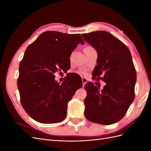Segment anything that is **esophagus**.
<instances>
[{"label":"esophagus","mask_w":151,"mask_h":151,"mask_svg":"<svg viewBox=\"0 0 151 151\" xmlns=\"http://www.w3.org/2000/svg\"><path fill=\"white\" fill-rule=\"evenodd\" d=\"M82 81H83V87H84L85 86V84L87 83L88 81H87V79H86V78H83L82 79Z\"/></svg>","instance_id":"34e87169"}]
</instances>
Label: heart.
<instances>
[{"instance_id":"1","label":"heart","mask_w":151,"mask_h":151,"mask_svg":"<svg viewBox=\"0 0 151 151\" xmlns=\"http://www.w3.org/2000/svg\"><path fill=\"white\" fill-rule=\"evenodd\" d=\"M92 48V47H86L84 48V50H85V49H88V48Z\"/></svg>"}]
</instances>
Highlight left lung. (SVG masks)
Segmentation results:
<instances>
[{
  "instance_id": "left-lung-1",
  "label": "left lung",
  "mask_w": 151,
  "mask_h": 151,
  "mask_svg": "<svg viewBox=\"0 0 151 151\" xmlns=\"http://www.w3.org/2000/svg\"><path fill=\"white\" fill-rule=\"evenodd\" d=\"M82 36L98 53L93 79L106 84L101 90L91 82L86 84L84 115L91 122L113 124L125 116L135 98L137 75L131 53L124 43L106 31Z\"/></svg>"
}]
</instances>
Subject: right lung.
<instances>
[{"label":"right lung","instance_id":"obj_1","mask_svg":"<svg viewBox=\"0 0 151 151\" xmlns=\"http://www.w3.org/2000/svg\"><path fill=\"white\" fill-rule=\"evenodd\" d=\"M79 43L84 44L80 34L49 31L26 48L19 64L17 88L22 107L33 120L42 123L65 120L68 102L83 83L68 76L60 84L54 73L68 70L69 57Z\"/></svg>","mask_w":151,"mask_h":151}]
</instances>
